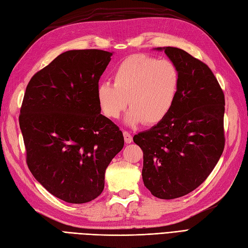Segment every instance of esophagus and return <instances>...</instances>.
<instances>
[{"label":"esophagus","mask_w":248,"mask_h":248,"mask_svg":"<svg viewBox=\"0 0 248 248\" xmlns=\"http://www.w3.org/2000/svg\"><path fill=\"white\" fill-rule=\"evenodd\" d=\"M123 136H124V141H125V143L129 144V143L132 142V137H131V135L129 134L128 131H123Z\"/></svg>","instance_id":"34e87169"}]
</instances>
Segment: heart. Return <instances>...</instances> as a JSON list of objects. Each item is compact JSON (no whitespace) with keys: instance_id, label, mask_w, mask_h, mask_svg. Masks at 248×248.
I'll return each mask as SVG.
<instances>
[{"instance_id":"1","label":"heart","mask_w":248,"mask_h":248,"mask_svg":"<svg viewBox=\"0 0 248 248\" xmlns=\"http://www.w3.org/2000/svg\"><path fill=\"white\" fill-rule=\"evenodd\" d=\"M180 72L170 60H158L144 53L121 61L113 72V84L102 82L96 99L107 118L118 119L127 104L124 122L136 126L153 125L164 119L177 100Z\"/></svg>"}]
</instances>
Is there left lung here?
<instances>
[{"instance_id": "1", "label": "left lung", "mask_w": 248, "mask_h": 248, "mask_svg": "<svg viewBox=\"0 0 248 248\" xmlns=\"http://www.w3.org/2000/svg\"><path fill=\"white\" fill-rule=\"evenodd\" d=\"M180 72L170 113L134 137L143 150L144 185L159 199L183 197L200 186L224 149V93L206 64L176 47H158Z\"/></svg>"}]
</instances>
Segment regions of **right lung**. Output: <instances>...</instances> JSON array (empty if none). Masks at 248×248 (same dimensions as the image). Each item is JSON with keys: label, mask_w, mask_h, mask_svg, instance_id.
I'll return each mask as SVG.
<instances>
[{"label": "right lung", "mask_w": 248, "mask_h": 248, "mask_svg": "<svg viewBox=\"0 0 248 248\" xmlns=\"http://www.w3.org/2000/svg\"><path fill=\"white\" fill-rule=\"evenodd\" d=\"M113 52L69 50L38 71L26 87L20 128L35 180L67 203L90 202L124 146L122 131L101 114L96 88Z\"/></svg>", "instance_id": "1"}]
</instances>
